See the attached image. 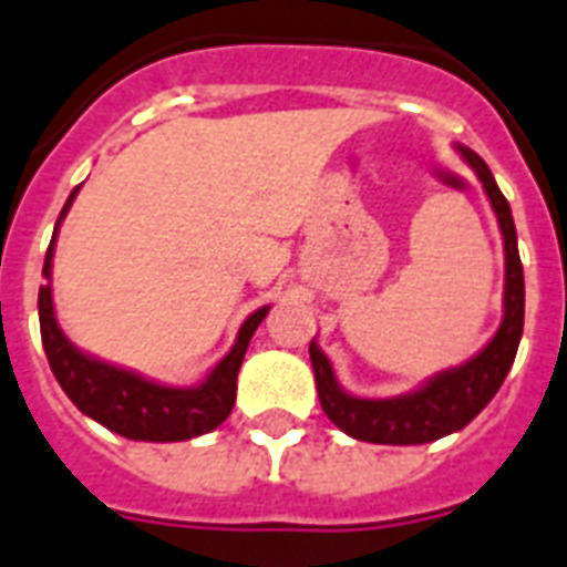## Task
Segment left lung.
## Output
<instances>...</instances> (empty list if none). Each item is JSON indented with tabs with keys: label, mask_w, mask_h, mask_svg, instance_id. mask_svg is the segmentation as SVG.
I'll list each match as a JSON object with an SVG mask.
<instances>
[{
	"label": "left lung",
	"mask_w": 567,
	"mask_h": 567,
	"mask_svg": "<svg viewBox=\"0 0 567 567\" xmlns=\"http://www.w3.org/2000/svg\"><path fill=\"white\" fill-rule=\"evenodd\" d=\"M467 167L483 182L485 196L492 203L503 231V252H506V285H503V320L488 344L458 368L430 377L421 388L400 396H371L347 394L338 385L332 362L311 338L309 355L315 368V385L323 412L338 430L350 439L371 441V444H426L439 441L450 432L474 421L492 396L501 391L503 379L509 373L515 353H518L520 332H524V267L518 256V235L506 196L501 194L488 164L467 146H456Z\"/></svg>",
	"instance_id": "8db88e82"
}]
</instances>
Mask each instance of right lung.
Here are the masks:
<instances>
[{
  "instance_id": "1",
  "label": "right lung",
  "mask_w": 567,
  "mask_h": 567,
  "mask_svg": "<svg viewBox=\"0 0 567 567\" xmlns=\"http://www.w3.org/2000/svg\"><path fill=\"white\" fill-rule=\"evenodd\" d=\"M79 188L70 194L61 214H58L55 231L49 240L47 261H43V276L47 285H40L38 315H40V338L47 350L49 368L55 373L58 385L75 403L79 412L102 423L105 430L117 432L132 441H188L196 435L217 430L229 417L235 405V391H238V371L247 353L249 338L258 329V323L267 318L265 309L252 311L238 329V338L220 362L214 364L212 373L194 388H173L153 382L135 371L117 368V364L100 362L93 355L82 353L70 338L61 332L52 306V256H55L58 226L70 212Z\"/></svg>"
}]
</instances>
